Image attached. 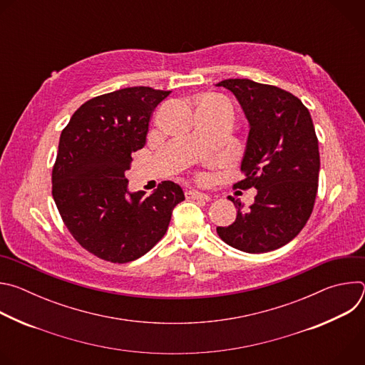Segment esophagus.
Here are the masks:
<instances>
[{"label": "esophagus", "instance_id": "obj_1", "mask_svg": "<svg viewBox=\"0 0 365 365\" xmlns=\"http://www.w3.org/2000/svg\"><path fill=\"white\" fill-rule=\"evenodd\" d=\"M185 196H186L187 199H197V200H206V202L211 200L210 196L205 195V193H200V192H197V190H186Z\"/></svg>", "mask_w": 365, "mask_h": 365}]
</instances>
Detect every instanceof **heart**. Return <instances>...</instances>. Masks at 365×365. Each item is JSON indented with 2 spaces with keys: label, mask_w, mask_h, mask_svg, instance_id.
Instances as JSON below:
<instances>
[{
  "label": "heart",
  "mask_w": 365,
  "mask_h": 365,
  "mask_svg": "<svg viewBox=\"0 0 365 365\" xmlns=\"http://www.w3.org/2000/svg\"><path fill=\"white\" fill-rule=\"evenodd\" d=\"M215 106H217L215 102H206V103H203V106H202L200 108H210V107H215ZM199 179H203V176L199 175Z\"/></svg>",
  "instance_id": "heart-1"
}]
</instances>
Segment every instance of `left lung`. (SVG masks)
<instances>
[{
  "label": "left lung",
  "mask_w": 365,
  "mask_h": 365,
  "mask_svg": "<svg viewBox=\"0 0 365 365\" xmlns=\"http://www.w3.org/2000/svg\"><path fill=\"white\" fill-rule=\"evenodd\" d=\"M250 123L241 163L244 179L234 189H257L254 203L238 214L220 238L244 252L258 254L290 242L306 225L315 206L319 180V147L309 110L293 93L250 79H225Z\"/></svg>",
  "instance_id": "1"
}]
</instances>
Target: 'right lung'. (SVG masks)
<instances>
[{
	"label": "right lung",
	"instance_id": "obj_1",
	"mask_svg": "<svg viewBox=\"0 0 365 365\" xmlns=\"http://www.w3.org/2000/svg\"><path fill=\"white\" fill-rule=\"evenodd\" d=\"M169 93L133 86L95 96L61 134L51 195L78 244L106 262L123 264L148 252L185 199L170 180L148 196L127 190L131 154L144 147L153 111Z\"/></svg>",
	"mask_w": 365,
	"mask_h": 365
}]
</instances>
